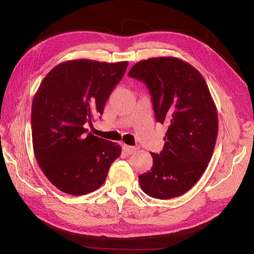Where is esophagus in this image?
<instances>
[{
    "instance_id": "1",
    "label": "esophagus",
    "mask_w": 254,
    "mask_h": 254,
    "mask_svg": "<svg viewBox=\"0 0 254 254\" xmlns=\"http://www.w3.org/2000/svg\"><path fill=\"white\" fill-rule=\"evenodd\" d=\"M124 147V150L129 153V155H132V153H134L136 151V147H133V146H129V145H124L123 146Z\"/></svg>"
}]
</instances>
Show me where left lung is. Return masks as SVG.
<instances>
[{
    "mask_svg": "<svg viewBox=\"0 0 254 254\" xmlns=\"http://www.w3.org/2000/svg\"><path fill=\"white\" fill-rule=\"evenodd\" d=\"M128 75L146 84L156 121L167 127L164 147L150 152L152 168L139 176L144 193L170 199L200 179L213 155L218 118L207 84L194 66L175 57H157L134 64Z\"/></svg>",
    "mask_w": 254,
    "mask_h": 254,
    "instance_id": "left-lung-1",
    "label": "left lung"
}]
</instances>
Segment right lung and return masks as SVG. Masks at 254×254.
I'll list each match as a JSON object with an SVG mask.
<instances>
[{
	"instance_id": "1",
	"label": "right lung",
	"mask_w": 254,
	"mask_h": 254,
	"mask_svg": "<svg viewBox=\"0 0 254 254\" xmlns=\"http://www.w3.org/2000/svg\"><path fill=\"white\" fill-rule=\"evenodd\" d=\"M128 63L70 60L45 76L32 105L33 147L43 174L65 194L101 188L121 146L88 133L87 124L104 112ZM101 118V117H99Z\"/></svg>"
}]
</instances>
